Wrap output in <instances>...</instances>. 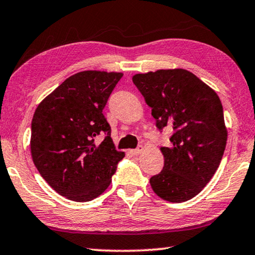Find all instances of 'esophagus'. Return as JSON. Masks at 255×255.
Wrapping results in <instances>:
<instances>
[{"mask_svg":"<svg viewBox=\"0 0 255 255\" xmlns=\"http://www.w3.org/2000/svg\"><path fill=\"white\" fill-rule=\"evenodd\" d=\"M142 151H143V146H142V145H139V146L136 147V149H134V150H130V153H131V154H134V155H138V154L142 153Z\"/></svg>","mask_w":255,"mask_h":255,"instance_id":"obj_1","label":"esophagus"}]
</instances>
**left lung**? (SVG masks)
Listing matches in <instances>:
<instances>
[{
  "instance_id": "obj_1",
  "label": "left lung",
  "mask_w": 255,
  "mask_h": 255,
  "mask_svg": "<svg viewBox=\"0 0 255 255\" xmlns=\"http://www.w3.org/2000/svg\"><path fill=\"white\" fill-rule=\"evenodd\" d=\"M132 82L152 109L159 130H173L170 146L160 147L164 168L150 178L157 196L183 203L205 188L221 162L227 128L214 90L183 68L135 74Z\"/></svg>"
}]
</instances>
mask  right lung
<instances>
[{
    "label": "right lung",
    "instance_id": "right-lung-1",
    "mask_svg": "<svg viewBox=\"0 0 255 255\" xmlns=\"http://www.w3.org/2000/svg\"><path fill=\"white\" fill-rule=\"evenodd\" d=\"M123 73L83 71L67 78L34 112L33 162L47 183L67 199L85 203L111 183L125 152L117 151L103 115ZM104 137L97 145L94 139Z\"/></svg>",
    "mask_w": 255,
    "mask_h": 255
}]
</instances>
